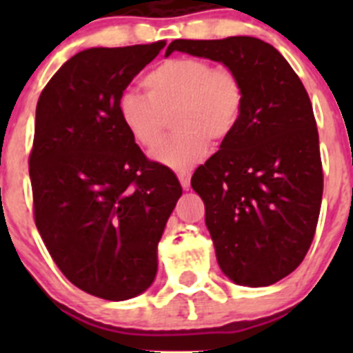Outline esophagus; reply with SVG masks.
Segmentation results:
<instances>
[{
	"mask_svg": "<svg viewBox=\"0 0 353 353\" xmlns=\"http://www.w3.org/2000/svg\"><path fill=\"white\" fill-rule=\"evenodd\" d=\"M179 180H180V185L183 187V189H189V185H191V173H179Z\"/></svg>",
	"mask_w": 353,
	"mask_h": 353,
	"instance_id": "obj_1",
	"label": "esophagus"
}]
</instances>
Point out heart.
I'll list each match as a JSON object with an SVG mask.
<instances>
[{
	"label": "heart",
	"mask_w": 353,
	"mask_h": 353,
	"mask_svg": "<svg viewBox=\"0 0 353 353\" xmlns=\"http://www.w3.org/2000/svg\"><path fill=\"white\" fill-rule=\"evenodd\" d=\"M146 95L127 92L118 117L143 148L159 145L168 117L174 113L179 132L152 152L154 161L174 171H189L210 152V141H228L244 109V84L236 72L214 67L201 58H173L152 68L143 79Z\"/></svg>",
	"instance_id": "obj_1"
}]
</instances>
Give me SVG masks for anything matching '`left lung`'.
I'll list each match as a JSON object with an SVG mask.
<instances>
[{"label": "left lung", "mask_w": 353, "mask_h": 353, "mask_svg": "<svg viewBox=\"0 0 353 353\" xmlns=\"http://www.w3.org/2000/svg\"><path fill=\"white\" fill-rule=\"evenodd\" d=\"M173 51L236 72L244 109L191 185L205 203L221 270L235 285L260 288L297 269L313 242L323 174L311 101L285 56L254 37L173 40Z\"/></svg>", "instance_id": "left-lung-1"}]
</instances>
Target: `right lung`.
<instances>
[{
	"mask_svg": "<svg viewBox=\"0 0 353 353\" xmlns=\"http://www.w3.org/2000/svg\"><path fill=\"white\" fill-rule=\"evenodd\" d=\"M166 42L92 48L40 93L30 155L35 224L58 269L83 292L127 301L152 286L157 245L182 196L118 117L130 81Z\"/></svg>",
	"mask_w": 353,
	"mask_h": 353,
	"instance_id": "1",
	"label": "right lung"
}]
</instances>
